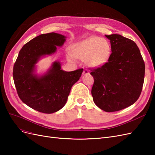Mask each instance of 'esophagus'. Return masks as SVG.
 I'll list each match as a JSON object with an SVG mask.
<instances>
[{
  "label": "esophagus",
  "mask_w": 155,
  "mask_h": 155,
  "mask_svg": "<svg viewBox=\"0 0 155 155\" xmlns=\"http://www.w3.org/2000/svg\"><path fill=\"white\" fill-rule=\"evenodd\" d=\"M83 74H89L88 70L87 69H84L83 70Z\"/></svg>",
  "instance_id": "obj_1"
}]
</instances>
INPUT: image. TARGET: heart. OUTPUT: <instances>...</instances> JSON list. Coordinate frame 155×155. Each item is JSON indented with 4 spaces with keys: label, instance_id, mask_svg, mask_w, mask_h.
<instances>
[{
    "label": "heart",
    "instance_id": "b5f03b06",
    "mask_svg": "<svg viewBox=\"0 0 155 155\" xmlns=\"http://www.w3.org/2000/svg\"><path fill=\"white\" fill-rule=\"evenodd\" d=\"M110 51V46L105 40L94 37L74 45L72 54H68V58L70 61L74 59V57L85 59L89 66L97 67L107 61Z\"/></svg>",
    "mask_w": 155,
    "mask_h": 155
}]
</instances>
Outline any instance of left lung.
Returning a JSON list of instances; mask_svg holds the SVG:
<instances>
[{
	"instance_id": "1",
	"label": "left lung",
	"mask_w": 155,
	"mask_h": 155,
	"mask_svg": "<svg viewBox=\"0 0 155 155\" xmlns=\"http://www.w3.org/2000/svg\"><path fill=\"white\" fill-rule=\"evenodd\" d=\"M111 51L108 61L91 69L92 96L95 104L105 112L124 109L137 101L142 92L145 63L134 42L118 34L105 35Z\"/></svg>"
}]
</instances>
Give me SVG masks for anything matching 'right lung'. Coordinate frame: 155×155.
Masks as SVG:
<instances>
[{"instance_id": "obj_1", "label": "right lung", "mask_w": 155, "mask_h": 155, "mask_svg": "<svg viewBox=\"0 0 155 155\" xmlns=\"http://www.w3.org/2000/svg\"><path fill=\"white\" fill-rule=\"evenodd\" d=\"M65 37L54 32L35 37L22 46L14 64L13 77L18 97L31 109L43 113H54L62 109L72 87L83 72V68L63 71L60 63L54 62L44 76L34 74L39 58L55 53L56 46H61Z\"/></svg>"}]
</instances>
